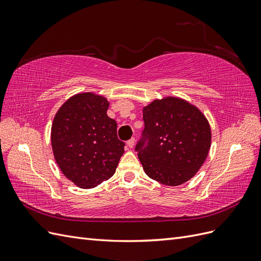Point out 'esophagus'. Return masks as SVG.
Masks as SVG:
<instances>
[{"mask_svg": "<svg viewBox=\"0 0 261 261\" xmlns=\"http://www.w3.org/2000/svg\"><path fill=\"white\" fill-rule=\"evenodd\" d=\"M127 146L129 148H133L134 146H135V138H130L128 141H127Z\"/></svg>", "mask_w": 261, "mask_h": 261, "instance_id": "1", "label": "esophagus"}]
</instances>
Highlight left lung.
Returning a JSON list of instances; mask_svg holds the SVG:
<instances>
[{"label":"left lung","instance_id":"8db88e82","mask_svg":"<svg viewBox=\"0 0 261 261\" xmlns=\"http://www.w3.org/2000/svg\"><path fill=\"white\" fill-rule=\"evenodd\" d=\"M145 128L136 145L146 174L178 186L191 179L207 159L209 122L200 110L177 97L155 99L143 109Z\"/></svg>","mask_w":261,"mask_h":261}]
</instances>
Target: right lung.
I'll return each mask as SVG.
<instances>
[{"mask_svg":"<svg viewBox=\"0 0 261 261\" xmlns=\"http://www.w3.org/2000/svg\"><path fill=\"white\" fill-rule=\"evenodd\" d=\"M109 101L92 92L77 93L61 106L51 127L54 159L81 188H93L115 173L124 153L117 124L107 115Z\"/></svg>","mask_w":261,"mask_h":261,"instance_id":"1","label":"right lung"}]
</instances>
